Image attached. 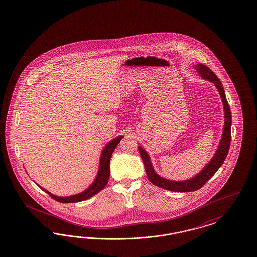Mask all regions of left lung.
<instances>
[{
  "mask_svg": "<svg viewBox=\"0 0 257 257\" xmlns=\"http://www.w3.org/2000/svg\"><path fill=\"white\" fill-rule=\"evenodd\" d=\"M195 68L204 80H208L209 81H212V83H214L215 87L219 92V95L221 97L222 102H223V107H224L225 122H224L222 139L212 160L209 161V163L202 169V171L198 173L195 177L188 180H183V181H173V180H169L160 177L155 172L151 162L150 157L148 156L147 152L141 146H139V151H140L142 160H143L148 179L154 185L160 187L165 190L173 191V192L185 193V192H193L200 189L216 173V171L221 167L230 149V138H231L230 136L231 114H230V106L227 101L221 81L209 67H207L202 63H197Z\"/></svg>",
  "mask_w": 257,
  "mask_h": 257,
  "instance_id": "1",
  "label": "left lung"
}]
</instances>
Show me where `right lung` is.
Segmentation results:
<instances>
[{"mask_svg":"<svg viewBox=\"0 0 257 257\" xmlns=\"http://www.w3.org/2000/svg\"><path fill=\"white\" fill-rule=\"evenodd\" d=\"M122 138H123V136H119L114 140H112L111 142H108L105 145L104 149L102 150L101 155H100L99 167H98L97 177L94 180V182L91 184V186L87 188L85 191H83L82 193L78 194V195L61 197V196L52 195L44 188H42L41 186L39 187L43 191H45L46 194L50 195L56 201H59V202H62V203H75V202H80V201L86 200L90 197H92L93 195H96L99 191H101L104 187L106 186L109 176H110V160H111L112 154L115 150V147L117 146V144L121 141Z\"/></svg>","mask_w":257,"mask_h":257,"instance_id":"1","label":"right lung"}]
</instances>
